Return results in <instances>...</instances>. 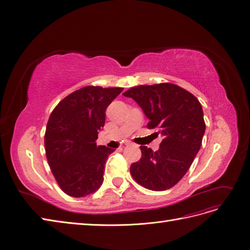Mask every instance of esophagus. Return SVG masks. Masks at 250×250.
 Listing matches in <instances>:
<instances>
[{"instance_id": "obj_1", "label": "esophagus", "mask_w": 250, "mask_h": 250, "mask_svg": "<svg viewBox=\"0 0 250 250\" xmlns=\"http://www.w3.org/2000/svg\"><path fill=\"white\" fill-rule=\"evenodd\" d=\"M125 145H126V146H128V145H132V143L128 142V141H126V142L125 143Z\"/></svg>"}]
</instances>
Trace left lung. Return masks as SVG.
Instances as JSON below:
<instances>
[{
    "mask_svg": "<svg viewBox=\"0 0 250 250\" xmlns=\"http://www.w3.org/2000/svg\"><path fill=\"white\" fill-rule=\"evenodd\" d=\"M149 118L148 128H157L163 140L158 151L141 146L142 158L130 165V174L155 191L174 187L188 172L199 153L206 130L204 112L198 98L171 84L141 85L125 91Z\"/></svg>",
    "mask_w": 250,
    "mask_h": 250,
    "instance_id": "8db88e82",
    "label": "left lung"
}]
</instances>
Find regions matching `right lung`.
<instances>
[{"mask_svg":"<svg viewBox=\"0 0 250 250\" xmlns=\"http://www.w3.org/2000/svg\"><path fill=\"white\" fill-rule=\"evenodd\" d=\"M124 88L87 86L63 98L47 122L46 158L61 189L81 198L102 185L104 165L115 149L97 146L105 110Z\"/></svg>","mask_w":250,"mask_h":250,"instance_id":"right-lung-1","label":"right lung"}]
</instances>
